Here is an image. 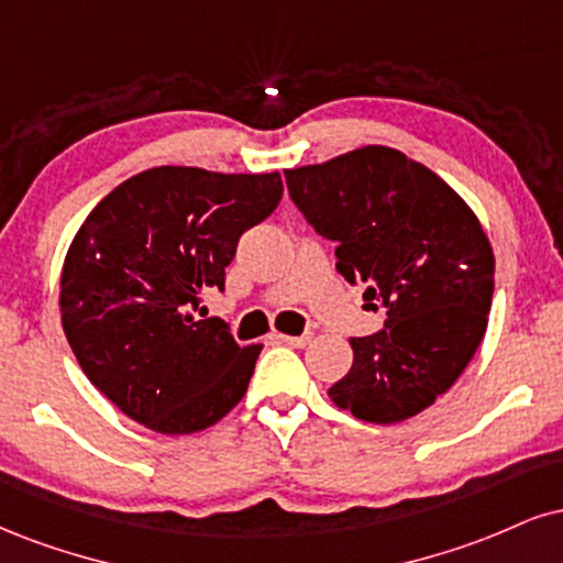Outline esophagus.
Returning a JSON list of instances; mask_svg holds the SVG:
<instances>
[{
    "instance_id": "34e87169",
    "label": "esophagus",
    "mask_w": 563,
    "mask_h": 563,
    "mask_svg": "<svg viewBox=\"0 0 563 563\" xmlns=\"http://www.w3.org/2000/svg\"><path fill=\"white\" fill-rule=\"evenodd\" d=\"M277 338H280L283 343H288V346H294V349H303L311 341L309 333H303V335H277Z\"/></svg>"
}]
</instances>
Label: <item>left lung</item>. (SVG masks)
I'll return each mask as SVG.
<instances>
[{
  "instance_id": "obj_1",
  "label": "left lung",
  "mask_w": 563,
  "mask_h": 563,
  "mask_svg": "<svg viewBox=\"0 0 563 563\" xmlns=\"http://www.w3.org/2000/svg\"><path fill=\"white\" fill-rule=\"evenodd\" d=\"M286 186L309 225L338 243V273L385 309L383 330L351 338L354 364L328 396L364 422L419 415L485 335L496 260L483 225L449 183L388 146L286 170Z\"/></svg>"
}]
</instances>
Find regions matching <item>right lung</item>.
<instances>
[{"label":"right lung","mask_w":563,"mask_h":563,"mask_svg":"<svg viewBox=\"0 0 563 563\" xmlns=\"http://www.w3.org/2000/svg\"><path fill=\"white\" fill-rule=\"evenodd\" d=\"M277 173L152 167L110 191L73 239L59 277L63 330L80 369L123 415L162 435L212 428L241 401L262 346L220 317L239 239L275 212Z\"/></svg>","instance_id":"right-lung-1"}]
</instances>
